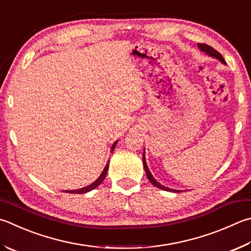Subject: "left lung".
Segmentation results:
<instances>
[{
	"instance_id": "8db88e82",
	"label": "left lung",
	"mask_w": 251,
	"mask_h": 251,
	"mask_svg": "<svg viewBox=\"0 0 251 251\" xmlns=\"http://www.w3.org/2000/svg\"><path fill=\"white\" fill-rule=\"evenodd\" d=\"M198 46H199L200 49L202 50L203 52L208 54V56L216 58V59H218V60H220L221 62L225 63V60H224V58H223L222 54H221L220 52H218V51H216V50L214 49L213 47L208 46V45H206V44H198ZM143 163H144V168H145V171H146V175H147L148 180H149L150 182H151V183H152L154 186H157V188L161 189V190L169 191V192H176H176H180V191H177V190H173V189H170V188H167V186L160 184L156 179H154V177H153L152 175H151V172L149 171L148 167H147V162H146V158H145V151H144V153H143Z\"/></svg>"
}]
</instances>
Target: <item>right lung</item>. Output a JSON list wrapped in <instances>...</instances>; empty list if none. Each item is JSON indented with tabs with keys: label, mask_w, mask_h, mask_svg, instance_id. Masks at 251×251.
<instances>
[{
	"label": "right lung",
	"mask_w": 251,
	"mask_h": 251,
	"mask_svg": "<svg viewBox=\"0 0 251 251\" xmlns=\"http://www.w3.org/2000/svg\"><path fill=\"white\" fill-rule=\"evenodd\" d=\"M116 144H117V140L115 141V143L113 144V146H112V148H111V152H113V150L115 149V147H116ZM108 166H110V161H107V163H106V166H105V168H104V170H103V172L101 173V176H100L97 180H95L93 183H91L90 185H88V186H85V188H82V189H79V190H72V191H69V190H67L66 192L67 193H75V194H83V193H86V192H90V191H92L93 189H95L97 188V186H99L100 184L102 183L103 182V180L105 179V176H106V173H107V169H108Z\"/></svg>",
	"instance_id": "obj_1"
}]
</instances>
